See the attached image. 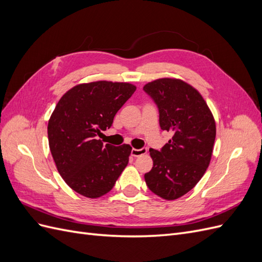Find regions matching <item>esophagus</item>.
<instances>
[{
	"label": "esophagus",
	"mask_w": 262,
	"mask_h": 262,
	"mask_svg": "<svg viewBox=\"0 0 262 262\" xmlns=\"http://www.w3.org/2000/svg\"><path fill=\"white\" fill-rule=\"evenodd\" d=\"M147 153V148L146 147H142V148H132L131 149V155L134 157H139L142 155H145Z\"/></svg>",
	"instance_id": "34e87169"
}]
</instances>
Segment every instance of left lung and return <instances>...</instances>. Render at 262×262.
I'll return each mask as SVG.
<instances>
[{"instance_id": "1", "label": "left lung", "mask_w": 262, "mask_h": 262, "mask_svg": "<svg viewBox=\"0 0 262 262\" xmlns=\"http://www.w3.org/2000/svg\"><path fill=\"white\" fill-rule=\"evenodd\" d=\"M144 92L157 105L161 129L172 138L161 150L149 148L153 167L144 175L150 191L166 200L189 192L209 167L216 126L207 102L191 85L177 78H158Z\"/></svg>"}]
</instances>
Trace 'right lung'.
Masks as SVG:
<instances>
[{"instance_id": "add662e5", "label": "right lung", "mask_w": 262, "mask_h": 262, "mask_svg": "<svg viewBox=\"0 0 262 262\" xmlns=\"http://www.w3.org/2000/svg\"><path fill=\"white\" fill-rule=\"evenodd\" d=\"M136 90L130 83L80 84L55 106L48 122L49 147L61 177L77 193L91 199L108 193L128 165L129 144L104 145L96 137L112 126Z\"/></svg>"}]
</instances>
